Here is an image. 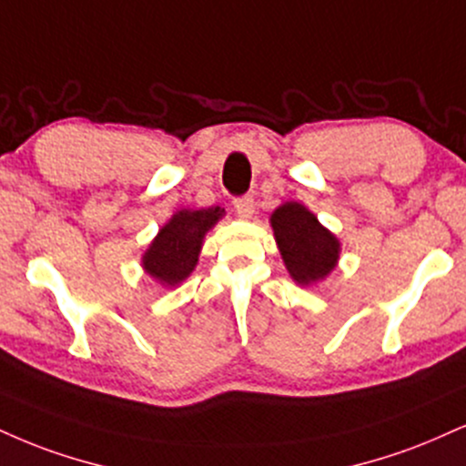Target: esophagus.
Listing matches in <instances>:
<instances>
[{
    "mask_svg": "<svg viewBox=\"0 0 466 466\" xmlns=\"http://www.w3.org/2000/svg\"><path fill=\"white\" fill-rule=\"evenodd\" d=\"M234 210L240 218H251L254 215V199L251 198H238L234 199Z\"/></svg>",
    "mask_w": 466,
    "mask_h": 466,
    "instance_id": "34e87169",
    "label": "esophagus"
}]
</instances>
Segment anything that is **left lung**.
I'll use <instances>...</instances> for the list:
<instances>
[{
	"instance_id": "8db88e82",
	"label": "left lung",
	"mask_w": 466,
	"mask_h": 466,
	"mask_svg": "<svg viewBox=\"0 0 466 466\" xmlns=\"http://www.w3.org/2000/svg\"><path fill=\"white\" fill-rule=\"evenodd\" d=\"M268 223L284 267L299 287L323 282L339 265L340 240L299 201H284L271 212Z\"/></svg>"
}]
</instances>
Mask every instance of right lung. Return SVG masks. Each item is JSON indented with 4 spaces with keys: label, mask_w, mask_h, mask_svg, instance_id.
I'll list each match as a JSON object with an SVG mask.
<instances>
[{
    "label": "right lung",
    "mask_w": 466,
    "mask_h": 466,
    "mask_svg": "<svg viewBox=\"0 0 466 466\" xmlns=\"http://www.w3.org/2000/svg\"><path fill=\"white\" fill-rule=\"evenodd\" d=\"M226 217L218 208H182L173 212L169 221L158 229L154 240L141 256V267L147 276L165 289H176L195 271L199 262L206 234Z\"/></svg>",
    "instance_id": "right-lung-1"
}]
</instances>
